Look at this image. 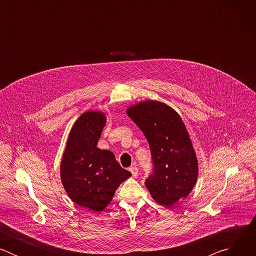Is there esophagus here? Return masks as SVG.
I'll list each match as a JSON object with an SVG mask.
<instances>
[{
    "instance_id": "esophagus-1",
    "label": "esophagus",
    "mask_w": 256,
    "mask_h": 256,
    "mask_svg": "<svg viewBox=\"0 0 256 256\" xmlns=\"http://www.w3.org/2000/svg\"><path fill=\"white\" fill-rule=\"evenodd\" d=\"M130 173H132V175L134 177H136V176H138V167L132 166V167L130 168Z\"/></svg>"
}]
</instances>
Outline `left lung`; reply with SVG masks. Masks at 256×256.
Instances as JSON below:
<instances>
[{
  "label": "left lung",
  "instance_id": "obj_1",
  "mask_svg": "<svg viewBox=\"0 0 256 256\" xmlns=\"http://www.w3.org/2000/svg\"><path fill=\"white\" fill-rule=\"evenodd\" d=\"M128 116L149 142L153 171L144 180L152 198L170 208L192 190L198 159L186 128L170 106L153 100L130 107Z\"/></svg>",
  "mask_w": 256,
  "mask_h": 256
}]
</instances>
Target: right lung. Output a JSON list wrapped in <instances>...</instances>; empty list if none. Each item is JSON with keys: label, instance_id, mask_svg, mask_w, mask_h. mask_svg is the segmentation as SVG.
Here are the masks:
<instances>
[{"label": "right lung", "instance_id": "add662e5", "mask_svg": "<svg viewBox=\"0 0 256 256\" xmlns=\"http://www.w3.org/2000/svg\"><path fill=\"white\" fill-rule=\"evenodd\" d=\"M105 124L102 112L83 114L72 128L60 164L62 182L70 198L95 212L104 210L132 175L112 152L97 148Z\"/></svg>", "mask_w": 256, "mask_h": 256}]
</instances>
